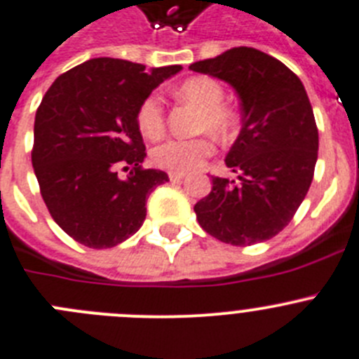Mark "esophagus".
Instances as JSON below:
<instances>
[{
	"label": "esophagus",
	"instance_id": "obj_1",
	"mask_svg": "<svg viewBox=\"0 0 359 359\" xmlns=\"http://www.w3.org/2000/svg\"><path fill=\"white\" fill-rule=\"evenodd\" d=\"M168 177H170V180H172V182H180V180H184V177H186V173L170 172V173H168Z\"/></svg>",
	"mask_w": 359,
	"mask_h": 359
}]
</instances>
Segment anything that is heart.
Instances as JSON below:
<instances>
[{"instance_id":"obj_1","label":"heart","mask_w":359,"mask_h":359,"mask_svg":"<svg viewBox=\"0 0 359 359\" xmlns=\"http://www.w3.org/2000/svg\"><path fill=\"white\" fill-rule=\"evenodd\" d=\"M177 95L200 109L198 130H208L218 140H229L236 130V114L224 105V87L211 76H193L179 87ZM137 127L144 137L156 140L164 132V107L159 95H150L137 109ZM212 154L209 137L168 140L151 150V161L170 172H191Z\"/></svg>"}]
</instances>
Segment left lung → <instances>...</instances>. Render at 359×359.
<instances>
[{"label": "left lung", "instance_id": "1", "mask_svg": "<svg viewBox=\"0 0 359 359\" xmlns=\"http://www.w3.org/2000/svg\"><path fill=\"white\" fill-rule=\"evenodd\" d=\"M189 69L224 80L241 102V130L225 157L238 180L212 177L195 203L196 219L224 243L247 247L279 234L308 195L318 157V128L299 76L280 60L232 48Z\"/></svg>", "mask_w": 359, "mask_h": 359}]
</instances>
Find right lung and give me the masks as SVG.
<instances>
[{
  "label": "right lung",
  "mask_w": 359,
  "mask_h": 359,
  "mask_svg": "<svg viewBox=\"0 0 359 359\" xmlns=\"http://www.w3.org/2000/svg\"><path fill=\"white\" fill-rule=\"evenodd\" d=\"M180 69L100 57L62 73L44 95L32 164L51 218L79 243L111 248L130 238L147 218L148 195L170 180L141 166L147 151L135 114Z\"/></svg>",
  "instance_id": "1"
}]
</instances>
